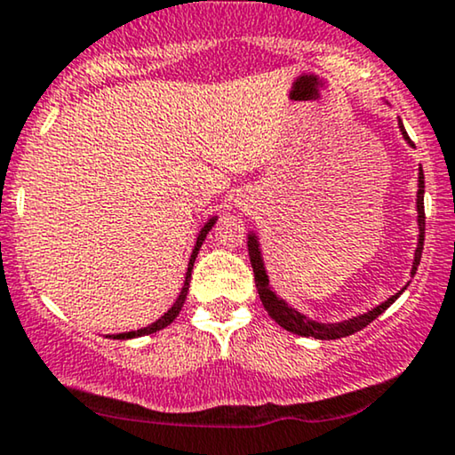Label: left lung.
Returning a JSON list of instances; mask_svg holds the SVG:
<instances>
[{
  "label": "left lung",
  "instance_id": "left-lung-1",
  "mask_svg": "<svg viewBox=\"0 0 455 455\" xmlns=\"http://www.w3.org/2000/svg\"><path fill=\"white\" fill-rule=\"evenodd\" d=\"M399 130L401 134L407 142L411 145L410 136L403 128V122L399 119ZM416 210H418V247H416V254H413V264H411V277L416 275L419 258H422V247H424V224H427V216H424V172L419 168L418 172V199H416ZM247 251H250V262L251 268H254V279H256V287H258V294H260V300L267 308V313L270 315V319H275L277 323L283 327V330L298 333V336L304 338H317V340H338V338H347L350 333L361 331L363 327H367L371 323L373 319L380 317V315L387 310L390 304H393L396 298L405 291V287L401 291H396L395 296H390L388 300H384L378 307H373L371 310H367L363 315H356L353 319L347 321H338V323H319V321L308 319L307 315H302L300 310H296L294 307H290L283 298H279L273 291V287L268 285V275L267 268H264V260H262V251H260V241H258L256 233L251 231L247 235Z\"/></svg>",
  "mask_w": 455,
  "mask_h": 455
}]
</instances>
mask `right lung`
I'll return each mask as SVG.
<instances>
[{"label":"right lung","instance_id":"1","mask_svg":"<svg viewBox=\"0 0 455 455\" xmlns=\"http://www.w3.org/2000/svg\"><path fill=\"white\" fill-rule=\"evenodd\" d=\"M218 220V216H212L208 222L204 224V228H201L199 235H197V241H195V247H193V254L191 258H188V268H187V277H185V285H182L180 294H178L176 302L172 304V308L168 310V313H164L161 317L155 321V323L142 327V330H136V331H125V333H111V336L107 338H113V340H130V338H140V336H148V333H155L159 330H164V327H168L172 321H174L178 317V313L182 310V304H185L187 300V294H188V283H191V273H193V264H195V258H197L201 245H204L205 237H208V233L212 231V227H214V222Z\"/></svg>","mask_w":455,"mask_h":455}]
</instances>
